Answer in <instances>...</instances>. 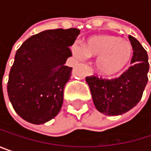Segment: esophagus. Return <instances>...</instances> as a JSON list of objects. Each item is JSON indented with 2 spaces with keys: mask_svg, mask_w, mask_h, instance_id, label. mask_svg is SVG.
Wrapping results in <instances>:
<instances>
[{
  "mask_svg": "<svg viewBox=\"0 0 151 151\" xmlns=\"http://www.w3.org/2000/svg\"><path fill=\"white\" fill-rule=\"evenodd\" d=\"M87 75H93V70L91 68L87 69Z\"/></svg>",
  "mask_w": 151,
  "mask_h": 151,
  "instance_id": "34e87169",
  "label": "esophagus"
}]
</instances>
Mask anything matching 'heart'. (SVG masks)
Instances as JSON below:
<instances>
[{"instance_id":"heart-1","label":"heart","mask_w":151,"mask_h":151,"mask_svg":"<svg viewBox=\"0 0 151 151\" xmlns=\"http://www.w3.org/2000/svg\"><path fill=\"white\" fill-rule=\"evenodd\" d=\"M73 52L77 58H96L95 68L102 76L112 77L121 73L129 63L133 48L129 42L120 37L100 34L87 37L82 47L73 45Z\"/></svg>"}]
</instances>
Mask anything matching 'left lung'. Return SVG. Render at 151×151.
<instances>
[{"label":"left lung","instance_id":"1","mask_svg":"<svg viewBox=\"0 0 151 151\" xmlns=\"http://www.w3.org/2000/svg\"><path fill=\"white\" fill-rule=\"evenodd\" d=\"M129 38L134 51L132 65L127 71L112 79L94 75L86 78L93 104L106 115H120L136 106L148 83L150 64L147 51L134 37L129 36Z\"/></svg>","mask_w":151,"mask_h":151}]
</instances>
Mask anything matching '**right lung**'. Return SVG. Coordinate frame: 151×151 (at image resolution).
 <instances>
[{
  "label": "right lung",
  "instance_id": "add662e5",
  "mask_svg": "<svg viewBox=\"0 0 151 151\" xmlns=\"http://www.w3.org/2000/svg\"><path fill=\"white\" fill-rule=\"evenodd\" d=\"M79 32L75 28L45 30L17 50L7 89L15 111L23 120L43 124L60 111L73 70L65 64Z\"/></svg>",
  "mask_w": 151,
  "mask_h": 151
}]
</instances>
